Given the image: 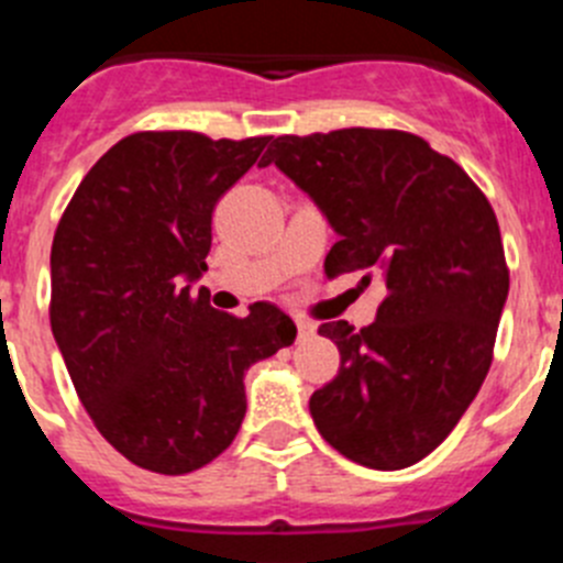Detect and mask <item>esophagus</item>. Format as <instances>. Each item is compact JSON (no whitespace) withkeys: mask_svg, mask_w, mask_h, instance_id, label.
I'll return each mask as SVG.
<instances>
[{"mask_svg":"<svg viewBox=\"0 0 563 563\" xmlns=\"http://www.w3.org/2000/svg\"><path fill=\"white\" fill-rule=\"evenodd\" d=\"M313 333H317V324L308 322V319H297V339H299V341L311 339Z\"/></svg>","mask_w":563,"mask_h":563,"instance_id":"34e87169","label":"esophagus"}]
</instances>
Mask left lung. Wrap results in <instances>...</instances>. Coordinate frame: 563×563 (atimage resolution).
Segmentation results:
<instances>
[{"label": "left lung", "mask_w": 563, "mask_h": 563, "mask_svg": "<svg viewBox=\"0 0 563 563\" xmlns=\"http://www.w3.org/2000/svg\"><path fill=\"white\" fill-rule=\"evenodd\" d=\"M269 163L339 235L324 275L386 286L369 328H319L341 366L313 391V424L355 464L406 470L448 439L492 366L508 297L495 210L459 163L402 130L280 135Z\"/></svg>", "instance_id": "1"}]
</instances>
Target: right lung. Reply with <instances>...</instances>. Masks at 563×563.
I'll return each instance as SVG.
<instances>
[{"mask_svg": "<svg viewBox=\"0 0 563 563\" xmlns=\"http://www.w3.org/2000/svg\"><path fill=\"white\" fill-rule=\"evenodd\" d=\"M269 144L202 133H135L110 146L52 241L49 322L99 433L157 475H186L233 444L244 375L294 344L272 302L239 319L210 308V219Z\"/></svg>", "mask_w": 563, "mask_h": 563, "instance_id": "1", "label": "right lung"}]
</instances>
